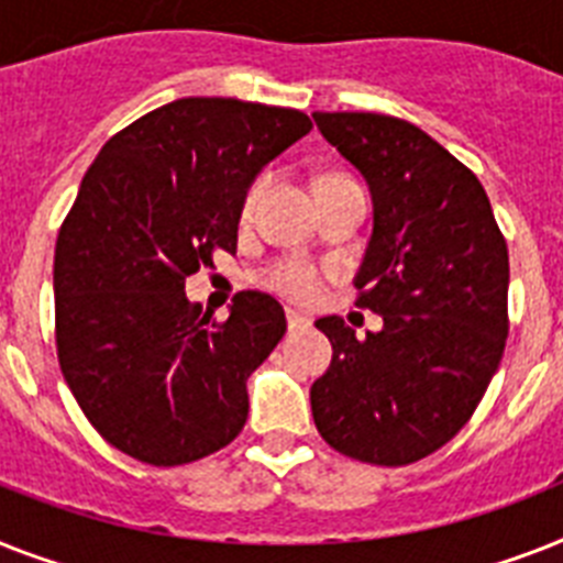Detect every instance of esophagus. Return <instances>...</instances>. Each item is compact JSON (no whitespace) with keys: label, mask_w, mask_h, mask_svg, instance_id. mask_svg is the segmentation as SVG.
<instances>
[{"label":"esophagus","mask_w":563,"mask_h":563,"mask_svg":"<svg viewBox=\"0 0 563 563\" xmlns=\"http://www.w3.org/2000/svg\"><path fill=\"white\" fill-rule=\"evenodd\" d=\"M287 328H290V331H308L310 319L308 316L296 313V310H287Z\"/></svg>","instance_id":"esophagus-1"}]
</instances>
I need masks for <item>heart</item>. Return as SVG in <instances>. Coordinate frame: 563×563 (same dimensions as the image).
Returning a JSON list of instances; mask_svg holds the SVG:
<instances>
[{
  "instance_id": "obj_1",
  "label": "heart",
  "mask_w": 563,
  "mask_h": 563,
  "mask_svg": "<svg viewBox=\"0 0 563 563\" xmlns=\"http://www.w3.org/2000/svg\"><path fill=\"white\" fill-rule=\"evenodd\" d=\"M258 187L250 192V201L255 198ZM264 285L278 290L282 296L292 301H301V305H308L319 296V271H316L313 264L301 262V258H282L271 267V271L264 273Z\"/></svg>"
}]
</instances>
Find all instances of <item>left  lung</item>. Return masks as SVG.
<instances>
[{
    "mask_svg": "<svg viewBox=\"0 0 563 563\" xmlns=\"http://www.w3.org/2000/svg\"><path fill=\"white\" fill-rule=\"evenodd\" d=\"M316 129L371 192L374 227L354 285L383 331L339 316L331 368L310 385L324 443L374 466H406L457 434L504 356L509 253L481 180L415 123L313 111Z\"/></svg>",
    "mask_w": 563,
    "mask_h": 563,
    "instance_id": "1",
    "label": "left lung"
}]
</instances>
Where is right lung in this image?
<instances>
[{
    "mask_svg": "<svg viewBox=\"0 0 563 563\" xmlns=\"http://www.w3.org/2000/svg\"><path fill=\"white\" fill-rule=\"evenodd\" d=\"M310 129L296 109L180 97L88 166L54 253L57 356L82 415L129 457L180 466L244 429L247 379L285 336V310L247 290L212 322L184 287L235 250L253 180Z\"/></svg>",
    "mask_w": 563,
    "mask_h": 563,
    "instance_id": "right-lung-1",
    "label": "right lung"
}]
</instances>
